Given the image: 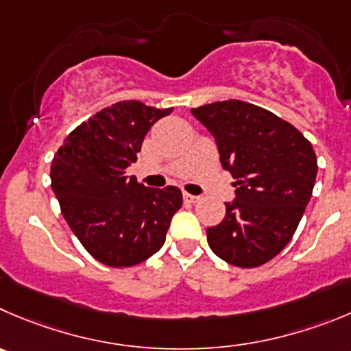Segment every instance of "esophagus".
Returning <instances> with one entry per match:
<instances>
[{
  "label": "esophagus",
  "mask_w": 351,
  "mask_h": 351,
  "mask_svg": "<svg viewBox=\"0 0 351 351\" xmlns=\"http://www.w3.org/2000/svg\"><path fill=\"white\" fill-rule=\"evenodd\" d=\"M182 196H184V202L188 203H196L199 199V196H195V195H189V193H182Z\"/></svg>",
  "instance_id": "esophagus-1"
}]
</instances>
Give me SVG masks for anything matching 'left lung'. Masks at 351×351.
<instances>
[{
  "label": "left lung",
  "mask_w": 351,
  "mask_h": 351,
  "mask_svg": "<svg viewBox=\"0 0 351 351\" xmlns=\"http://www.w3.org/2000/svg\"><path fill=\"white\" fill-rule=\"evenodd\" d=\"M191 113L234 178L236 198L226 203L222 222L206 229L210 248L234 267L263 265L298 228L315 184V152L295 125L252 103L215 101Z\"/></svg>",
  "instance_id": "left-lung-1"
}]
</instances>
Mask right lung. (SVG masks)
Wrapping results in <instances>:
<instances>
[{"mask_svg":"<svg viewBox=\"0 0 351 351\" xmlns=\"http://www.w3.org/2000/svg\"><path fill=\"white\" fill-rule=\"evenodd\" d=\"M172 108L119 101L73 129L51 163V188L63 217L89 255L108 267H132L165 243L182 206L176 186L146 188L128 178L143 139Z\"/></svg>","mask_w":351,"mask_h":351,"instance_id":"1","label":"right lung"}]
</instances>
